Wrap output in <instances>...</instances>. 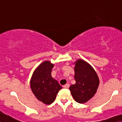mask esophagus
Here are the masks:
<instances>
[{
	"label": "esophagus",
	"instance_id": "1",
	"mask_svg": "<svg viewBox=\"0 0 122 122\" xmlns=\"http://www.w3.org/2000/svg\"><path fill=\"white\" fill-rule=\"evenodd\" d=\"M64 88H68L69 87V84H66L65 85H64V86H63Z\"/></svg>",
	"mask_w": 122,
	"mask_h": 122
}]
</instances>
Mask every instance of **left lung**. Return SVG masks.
<instances>
[{
    "mask_svg": "<svg viewBox=\"0 0 122 122\" xmlns=\"http://www.w3.org/2000/svg\"><path fill=\"white\" fill-rule=\"evenodd\" d=\"M76 83L69 89L74 99L78 103H85L95 95L99 80L91 66L83 60H77L74 67Z\"/></svg>",
    "mask_w": 122,
    "mask_h": 122,
    "instance_id": "1",
    "label": "left lung"
}]
</instances>
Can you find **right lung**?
I'll return each instance as SVG.
<instances>
[{
  "label": "right lung",
  "instance_id": "obj_1",
  "mask_svg": "<svg viewBox=\"0 0 122 122\" xmlns=\"http://www.w3.org/2000/svg\"><path fill=\"white\" fill-rule=\"evenodd\" d=\"M54 65L49 61L42 62L35 70L30 80V88L39 101L46 104L54 101L62 86L51 77V70Z\"/></svg>",
  "mask_w": 122,
  "mask_h": 122
}]
</instances>
